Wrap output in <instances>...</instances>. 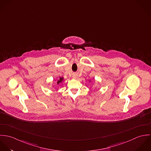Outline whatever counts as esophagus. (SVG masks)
Here are the masks:
<instances>
[{
  "instance_id": "obj_1",
  "label": "esophagus",
  "mask_w": 151,
  "mask_h": 151,
  "mask_svg": "<svg viewBox=\"0 0 151 151\" xmlns=\"http://www.w3.org/2000/svg\"><path fill=\"white\" fill-rule=\"evenodd\" d=\"M73 77H74V78H76V76H73Z\"/></svg>"
}]
</instances>
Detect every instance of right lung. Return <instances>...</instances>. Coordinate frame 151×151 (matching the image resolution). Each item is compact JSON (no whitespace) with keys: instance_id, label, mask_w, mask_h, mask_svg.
<instances>
[{"instance_id":"obj_1","label":"right lung","mask_w":151,"mask_h":151,"mask_svg":"<svg viewBox=\"0 0 151 151\" xmlns=\"http://www.w3.org/2000/svg\"><path fill=\"white\" fill-rule=\"evenodd\" d=\"M62 79H62V78H60V81H58V82H57V83H58H58H60V82H62Z\"/></svg>"}]
</instances>
